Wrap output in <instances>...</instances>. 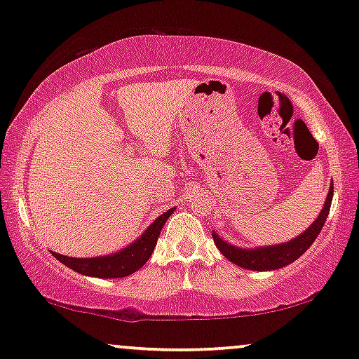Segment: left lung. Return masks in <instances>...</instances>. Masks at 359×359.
Instances as JSON below:
<instances>
[{
    "instance_id": "1",
    "label": "left lung",
    "mask_w": 359,
    "mask_h": 359,
    "mask_svg": "<svg viewBox=\"0 0 359 359\" xmlns=\"http://www.w3.org/2000/svg\"><path fill=\"white\" fill-rule=\"evenodd\" d=\"M333 198V183L328 189L325 204L317 215V219L307 227L301 235L296 238H291L289 242L278 243V245H266V247H255V248H243L235 247V245L229 243L224 240L217 232H212V238L215 242V247L219 252L224 255L229 262L237 264L240 268L252 269V271H273V269H279L283 266H287L292 262H296L299 257H302L307 252V248L316 242V238L320 233V230L325 224L330 212Z\"/></svg>"
}]
</instances>
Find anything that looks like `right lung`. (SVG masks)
Returning <instances> with one entry per match:
<instances>
[{
    "mask_svg": "<svg viewBox=\"0 0 359 359\" xmlns=\"http://www.w3.org/2000/svg\"><path fill=\"white\" fill-rule=\"evenodd\" d=\"M175 212V208H171L158 215L154 222H151L144 233L134 242L127 245L119 252L111 255H102V257H93V258H73L65 257V255L50 252L58 262L65 264L73 271L85 274V276L91 278H126L129 274L135 273L147 263V259L154 253L156 240L160 237L161 229L166 224V220L171 214Z\"/></svg>",
    "mask_w": 359,
    "mask_h": 359,
    "instance_id": "obj_1",
    "label": "right lung"
}]
</instances>
